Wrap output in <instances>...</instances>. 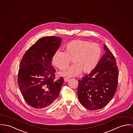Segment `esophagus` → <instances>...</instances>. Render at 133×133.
Listing matches in <instances>:
<instances>
[{
    "instance_id": "esophagus-1",
    "label": "esophagus",
    "mask_w": 133,
    "mask_h": 133,
    "mask_svg": "<svg viewBox=\"0 0 133 133\" xmlns=\"http://www.w3.org/2000/svg\"><path fill=\"white\" fill-rule=\"evenodd\" d=\"M64 81L65 82H68L69 81V78L68 77H65V78H64Z\"/></svg>"
}]
</instances>
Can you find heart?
Returning <instances> with one entry per match:
<instances>
[{"mask_svg":"<svg viewBox=\"0 0 133 133\" xmlns=\"http://www.w3.org/2000/svg\"><path fill=\"white\" fill-rule=\"evenodd\" d=\"M101 55V49L96 43L82 40L69 42L66 51L58 50L52 57L53 64L60 69L67 67L72 60L73 65L60 74L69 77L78 75L81 71L89 73L96 67Z\"/></svg>","mask_w":133,"mask_h":133,"instance_id":"heart-1","label":"heart"}]
</instances>
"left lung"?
Wrapping results in <instances>:
<instances>
[{
	"label": "left lung",
	"instance_id": "obj_1",
	"mask_svg": "<svg viewBox=\"0 0 133 133\" xmlns=\"http://www.w3.org/2000/svg\"><path fill=\"white\" fill-rule=\"evenodd\" d=\"M104 50L105 54L96 67L78 81L79 101L90 110L101 109L108 104L117 87L118 69L115 58L105 44Z\"/></svg>",
	"mask_w": 133,
	"mask_h": 133
}]
</instances>
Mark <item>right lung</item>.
<instances>
[{
  "instance_id": "1",
  "label": "right lung",
  "mask_w": 133,
  "mask_h": 133,
  "mask_svg": "<svg viewBox=\"0 0 133 133\" xmlns=\"http://www.w3.org/2000/svg\"><path fill=\"white\" fill-rule=\"evenodd\" d=\"M62 41L56 36L40 38L26 51L21 61L18 85L24 100L33 108L49 107L59 96L64 79H55L56 70L51 62Z\"/></svg>"
}]
</instances>
